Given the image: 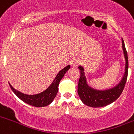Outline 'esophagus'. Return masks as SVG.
Masks as SVG:
<instances>
[{
    "label": "esophagus",
    "mask_w": 134,
    "mask_h": 134,
    "mask_svg": "<svg viewBox=\"0 0 134 134\" xmlns=\"http://www.w3.org/2000/svg\"><path fill=\"white\" fill-rule=\"evenodd\" d=\"M80 62L79 59L77 58H74L72 59V60L71 61V65H72V67H77L79 64H80Z\"/></svg>",
    "instance_id": "esophagus-1"
}]
</instances>
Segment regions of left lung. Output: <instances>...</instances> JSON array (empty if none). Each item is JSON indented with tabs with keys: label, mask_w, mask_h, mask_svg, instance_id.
Listing matches in <instances>:
<instances>
[{
	"label": "left lung",
	"mask_w": 134,
	"mask_h": 134,
	"mask_svg": "<svg viewBox=\"0 0 134 134\" xmlns=\"http://www.w3.org/2000/svg\"><path fill=\"white\" fill-rule=\"evenodd\" d=\"M122 48L126 59L125 74L120 84L112 89L100 91L90 88L86 84L84 69L81 66L79 67L80 76L78 84V94L84 104L92 107H102L115 102L120 96L126 82L128 71V54L123 40Z\"/></svg>",
	"instance_id": "8db88e82"
}]
</instances>
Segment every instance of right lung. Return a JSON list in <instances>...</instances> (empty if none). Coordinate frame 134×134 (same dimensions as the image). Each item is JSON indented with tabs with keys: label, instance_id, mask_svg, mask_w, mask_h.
Returning a JSON list of instances; mask_svg holds the SVG:
<instances>
[{
	"label": "right lung",
	"instance_id": "right-lung-1",
	"mask_svg": "<svg viewBox=\"0 0 134 134\" xmlns=\"http://www.w3.org/2000/svg\"><path fill=\"white\" fill-rule=\"evenodd\" d=\"M69 69L70 65H67L64 69L61 70L58 72L56 77L55 78L50 87L45 91H44L43 92H41L38 94H24V93L14 89L10 83H9V85H10V88H11L12 90L14 92V93L25 103L37 107H45V106H47L49 104H50L54 100V99L55 98L58 92V85H59V82H60L61 79L63 77L65 72Z\"/></svg>",
	"mask_w": 134,
	"mask_h": 134
}]
</instances>
